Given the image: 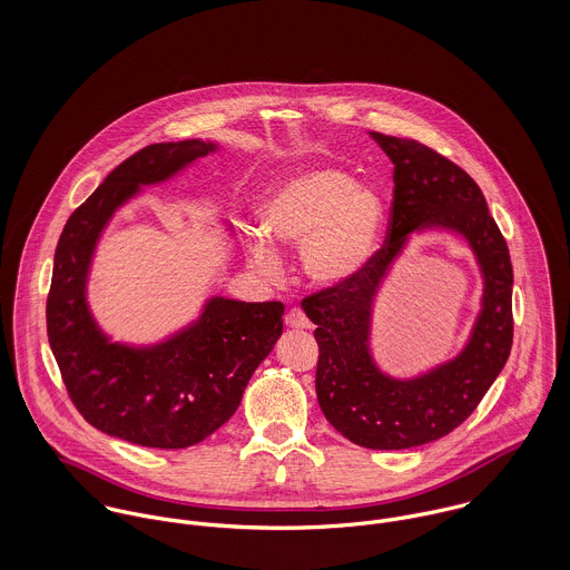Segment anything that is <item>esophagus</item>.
I'll return each mask as SVG.
<instances>
[{
  "label": "esophagus",
  "instance_id": "34e87169",
  "mask_svg": "<svg viewBox=\"0 0 570 570\" xmlns=\"http://www.w3.org/2000/svg\"><path fill=\"white\" fill-rule=\"evenodd\" d=\"M285 325L292 326V328H309L312 323H309V318L305 316V312L301 307H292L285 314Z\"/></svg>",
  "mask_w": 570,
  "mask_h": 570
}]
</instances>
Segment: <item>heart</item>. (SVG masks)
Returning <instances> with one entry per match:
<instances>
[{"label": "heart", "instance_id": "1", "mask_svg": "<svg viewBox=\"0 0 570 570\" xmlns=\"http://www.w3.org/2000/svg\"><path fill=\"white\" fill-rule=\"evenodd\" d=\"M261 224L272 242L303 247L305 272L323 285L357 276L373 258L384 204L340 168H309L281 181L261 206ZM247 254L267 274L278 272V252L263 237L247 239Z\"/></svg>", "mask_w": 570, "mask_h": 570}]
</instances>
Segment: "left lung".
I'll return each mask as SVG.
<instances>
[{
    "instance_id": "1",
    "label": "left lung",
    "mask_w": 570,
    "mask_h": 570,
    "mask_svg": "<svg viewBox=\"0 0 570 570\" xmlns=\"http://www.w3.org/2000/svg\"><path fill=\"white\" fill-rule=\"evenodd\" d=\"M395 164L386 242L353 278L303 298L316 325V395L328 423L371 450H406L459 428L485 397L513 342V267L479 184L434 149L371 131ZM454 229L475 249L484 277V309L469 346L448 365L414 381L384 376L367 348L376 287L406 235L423 227Z\"/></svg>"
}]
</instances>
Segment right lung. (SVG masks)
<instances>
[{
    "mask_svg": "<svg viewBox=\"0 0 570 570\" xmlns=\"http://www.w3.org/2000/svg\"><path fill=\"white\" fill-rule=\"evenodd\" d=\"M215 149L202 140L140 149L70 215L55 252L46 321L66 391L87 423L136 445L179 450L210 436L235 414L252 373L283 333V303L215 296L195 325L134 348L111 344L87 309L89 261L114 210L140 186Z\"/></svg>",
    "mask_w": 570,
    "mask_h": 570,
    "instance_id": "add662e5",
    "label": "right lung"
}]
</instances>
